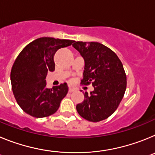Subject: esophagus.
I'll list each match as a JSON object with an SVG mask.
<instances>
[{
  "label": "esophagus",
  "instance_id": "34e87169",
  "mask_svg": "<svg viewBox=\"0 0 155 155\" xmlns=\"http://www.w3.org/2000/svg\"><path fill=\"white\" fill-rule=\"evenodd\" d=\"M75 89L74 88H73V87H69V92H73V91H74Z\"/></svg>",
  "mask_w": 155,
  "mask_h": 155
}]
</instances>
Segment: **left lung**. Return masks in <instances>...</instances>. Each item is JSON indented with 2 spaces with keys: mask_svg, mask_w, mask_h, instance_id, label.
Masks as SVG:
<instances>
[{
  "mask_svg": "<svg viewBox=\"0 0 155 155\" xmlns=\"http://www.w3.org/2000/svg\"><path fill=\"white\" fill-rule=\"evenodd\" d=\"M84 60L81 84H91L94 91L84 93V99L77 105L78 113L91 122L107 119L118 108L127 88V75L116 53L96 42H76L72 44Z\"/></svg>",
  "mask_w": 155,
  "mask_h": 155,
  "instance_id": "1",
  "label": "left lung"
}]
</instances>
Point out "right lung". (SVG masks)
I'll return each mask as SVG.
<instances>
[{
  "instance_id": "obj_1",
  "label": "right lung",
  "mask_w": 155,
  "mask_h": 155,
  "mask_svg": "<svg viewBox=\"0 0 155 155\" xmlns=\"http://www.w3.org/2000/svg\"><path fill=\"white\" fill-rule=\"evenodd\" d=\"M74 41L42 37L28 43L16 58L11 71L12 91L25 113L35 118L55 113L68 92L67 83L47 88L48 71L55 70L54 54Z\"/></svg>"
}]
</instances>
